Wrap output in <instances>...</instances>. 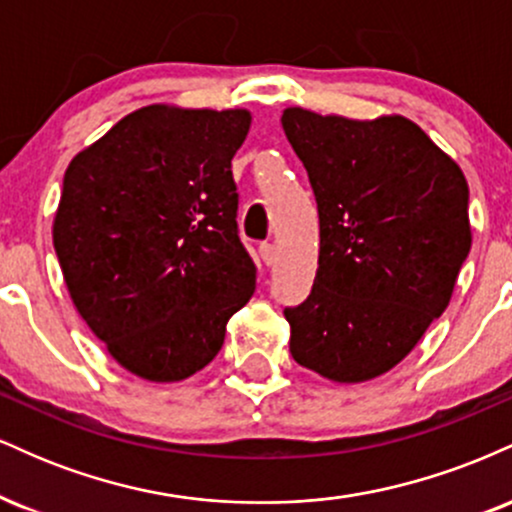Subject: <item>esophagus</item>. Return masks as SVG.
<instances>
[{
	"mask_svg": "<svg viewBox=\"0 0 512 512\" xmlns=\"http://www.w3.org/2000/svg\"><path fill=\"white\" fill-rule=\"evenodd\" d=\"M260 257H262V262L267 264V267H272V264L276 262V248L272 243H262L260 245Z\"/></svg>",
	"mask_w": 512,
	"mask_h": 512,
	"instance_id": "1",
	"label": "esophagus"
}]
</instances>
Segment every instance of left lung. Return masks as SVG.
Here are the masks:
<instances>
[{
    "label": "left lung",
    "instance_id": "left-lung-1",
    "mask_svg": "<svg viewBox=\"0 0 512 512\" xmlns=\"http://www.w3.org/2000/svg\"><path fill=\"white\" fill-rule=\"evenodd\" d=\"M281 125L320 214L313 291L284 310L291 356L334 383L373 380L448 308L472 248L467 180L402 115L286 108Z\"/></svg>",
    "mask_w": 512,
    "mask_h": 512
}]
</instances>
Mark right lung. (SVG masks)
I'll return each instance as SVG.
<instances>
[{"label": "right lung", "mask_w": 512, "mask_h": 512, "mask_svg": "<svg viewBox=\"0 0 512 512\" xmlns=\"http://www.w3.org/2000/svg\"><path fill=\"white\" fill-rule=\"evenodd\" d=\"M248 110L146 105L64 173L52 243L69 296L108 354L151 383L214 361L255 293L231 161Z\"/></svg>", "instance_id": "obj_1"}]
</instances>
